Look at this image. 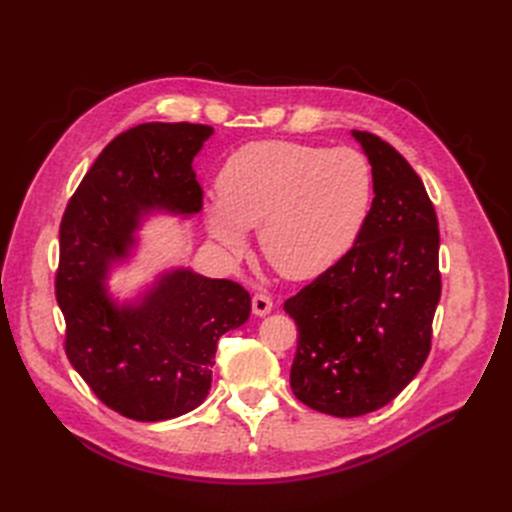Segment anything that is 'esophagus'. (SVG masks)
<instances>
[{
  "label": "esophagus",
  "instance_id": "1",
  "mask_svg": "<svg viewBox=\"0 0 512 512\" xmlns=\"http://www.w3.org/2000/svg\"><path fill=\"white\" fill-rule=\"evenodd\" d=\"M271 309H273V301H271L269 294H265V292L254 294V299H252V312H254V316H258V318L267 316V314H271Z\"/></svg>",
  "mask_w": 512,
  "mask_h": 512
}]
</instances>
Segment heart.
I'll use <instances>...</instances> for the list:
<instances>
[{
  "label": "heart",
  "mask_w": 512,
  "mask_h": 512,
  "mask_svg": "<svg viewBox=\"0 0 512 512\" xmlns=\"http://www.w3.org/2000/svg\"><path fill=\"white\" fill-rule=\"evenodd\" d=\"M205 207L211 239L232 260L258 228L260 252L290 280H307L350 252L367 224L374 175L361 151L288 141L237 149Z\"/></svg>",
  "instance_id": "obj_1"
}]
</instances>
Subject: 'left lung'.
<instances>
[{
  "label": "left lung",
  "mask_w": 512,
  "mask_h": 512,
  "mask_svg": "<svg viewBox=\"0 0 512 512\" xmlns=\"http://www.w3.org/2000/svg\"><path fill=\"white\" fill-rule=\"evenodd\" d=\"M374 175V200L352 250L284 303L299 327L292 393L318 412L380 410L421 371L440 301L436 209L395 147L350 132Z\"/></svg>",
  "instance_id": "left-lung-1"
}]
</instances>
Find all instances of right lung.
Masks as SVG:
<instances>
[{"mask_svg": "<svg viewBox=\"0 0 512 512\" xmlns=\"http://www.w3.org/2000/svg\"><path fill=\"white\" fill-rule=\"evenodd\" d=\"M211 134V126L183 121L119 134L61 220L55 292L66 354L102 404L134 421H168L203 404L218 339L252 312L239 284L181 265L158 271L130 297L108 284L151 215L190 220L203 209L192 162Z\"/></svg>", "mask_w": 512, "mask_h": 512, "instance_id": "add662e5", "label": "right lung"}]
</instances>
